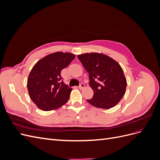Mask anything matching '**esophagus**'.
Masks as SVG:
<instances>
[{
	"label": "esophagus",
	"instance_id": "34e87169",
	"mask_svg": "<svg viewBox=\"0 0 160 160\" xmlns=\"http://www.w3.org/2000/svg\"><path fill=\"white\" fill-rule=\"evenodd\" d=\"M79 88L81 89H83V88H85V84H84V83H81L79 85Z\"/></svg>",
	"mask_w": 160,
	"mask_h": 160
}]
</instances>
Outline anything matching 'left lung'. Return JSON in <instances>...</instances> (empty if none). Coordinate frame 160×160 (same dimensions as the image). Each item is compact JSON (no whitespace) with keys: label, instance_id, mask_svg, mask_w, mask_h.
I'll return each instance as SVG.
<instances>
[{"label":"left lung","instance_id":"obj_1","mask_svg":"<svg viewBox=\"0 0 160 160\" xmlns=\"http://www.w3.org/2000/svg\"><path fill=\"white\" fill-rule=\"evenodd\" d=\"M79 59L89 75L93 97L87 101L95 108L110 109L117 105L125 93L127 80L118 62L98 52L84 53Z\"/></svg>","mask_w":160,"mask_h":160}]
</instances>
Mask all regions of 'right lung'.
I'll list each match as a JSON object with an SVG mask.
<instances>
[{"mask_svg":"<svg viewBox=\"0 0 160 160\" xmlns=\"http://www.w3.org/2000/svg\"><path fill=\"white\" fill-rule=\"evenodd\" d=\"M75 58L70 52H55L34 65L28 75L27 89L37 108L46 111L54 110L68 101L72 89L63 83L61 72Z\"/></svg>","mask_w":160,"mask_h":160,"instance_id":"1","label":"right lung"}]
</instances>
